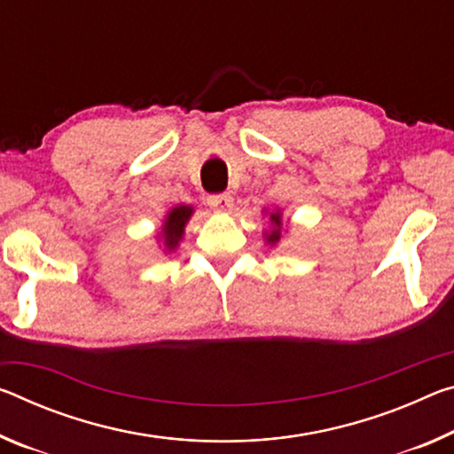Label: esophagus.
<instances>
[{
    "label": "esophagus",
    "instance_id": "1",
    "mask_svg": "<svg viewBox=\"0 0 454 454\" xmlns=\"http://www.w3.org/2000/svg\"><path fill=\"white\" fill-rule=\"evenodd\" d=\"M234 200L230 193H214V196H207V206L215 212H228L232 207Z\"/></svg>",
    "mask_w": 454,
    "mask_h": 454
}]
</instances>
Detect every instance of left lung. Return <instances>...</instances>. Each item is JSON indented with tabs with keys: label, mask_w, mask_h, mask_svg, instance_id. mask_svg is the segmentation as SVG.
I'll return each mask as SVG.
<instances>
[{
	"label": "left lung",
	"mask_w": 454,
	"mask_h": 454,
	"mask_svg": "<svg viewBox=\"0 0 454 454\" xmlns=\"http://www.w3.org/2000/svg\"><path fill=\"white\" fill-rule=\"evenodd\" d=\"M270 224H272V230L264 234V239L269 244H277L280 240V226H283V218H280L278 210L270 214Z\"/></svg>",
	"instance_id": "obj_1"
}]
</instances>
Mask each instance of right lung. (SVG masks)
<instances>
[{
	"mask_svg": "<svg viewBox=\"0 0 454 454\" xmlns=\"http://www.w3.org/2000/svg\"><path fill=\"white\" fill-rule=\"evenodd\" d=\"M193 214V207L192 206H176L171 207L169 214L165 215L163 220V228H161V236L160 239L163 240V247L165 250H176L179 240H182L184 236V230H185V224H188V220L192 218Z\"/></svg>",
	"mask_w": 454,
	"mask_h": 454,
	"instance_id": "obj_1",
	"label": "right lung"
}]
</instances>
